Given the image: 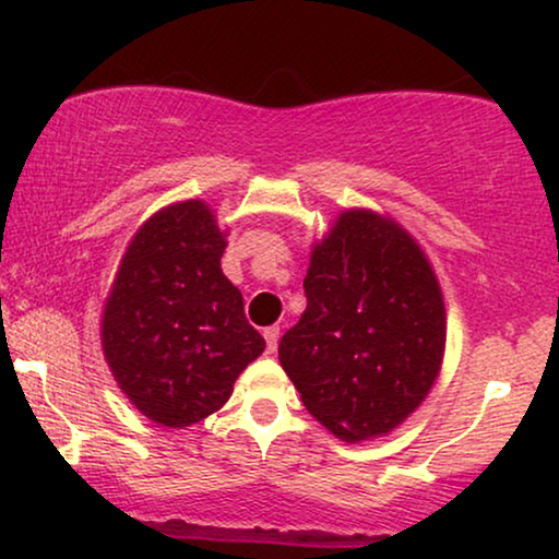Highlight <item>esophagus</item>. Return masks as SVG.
I'll return each instance as SVG.
<instances>
[{
  "label": "esophagus",
  "instance_id": "obj_1",
  "mask_svg": "<svg viewBox=\"0 0 559 559\" xmlns=\"http://www.w3.org/2000/svg\"><path fill=\"white\" fill-rule=\"evenodd\" d=\"M264 341H266V350L274 354V350H277V343H280V328L277 325L264 328Z\"/></svg>",
  "mask_w": 559,
  "mask_h": 559
}]
</instances>
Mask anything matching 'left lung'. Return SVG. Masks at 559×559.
<instances>
[{
  "label": "left lung",
  "instance_id": "8db88e82",
  "mask_svg": "<svg viewBox=\"0 0 559 559\" xmlns=\"http://www.w3.org/2000/svg\"><path fill=\"white\" fill-rule=\"evenodd\" d=\"M305 297L280 341L305 409L346 442L396 430L445 356V302L423 247L394 218L343 211L312 243Z\"/></svg>",
  "mask_w": 559,
  "mask_h": 559
}]
</instances>
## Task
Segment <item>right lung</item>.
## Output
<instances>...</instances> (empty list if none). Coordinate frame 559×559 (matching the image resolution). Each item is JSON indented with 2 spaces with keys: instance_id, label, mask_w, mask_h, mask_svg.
I'll use <instances>...</instances> for the list:
<instances>
[{
  "instance_id": "right-lung-1",
  "label": "right lung",
  "mask_w": 559,
  "mask_h": 559,
  "mask_svg": "<svg viewBox=\"0 0 559 559\" xmlns=\"http://www.w3.org/2000/svg\"><path fill=\"white\" fill-rule=\"evenodd\" d=\"M226 236L190 198L152 213L121 254L102 348L127 400L157 425L182 430L213 415L264 350L221 270Z\"/></svg>"
}]
</instances>
